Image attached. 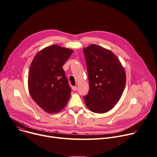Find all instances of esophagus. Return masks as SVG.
<instances>
[{
    "label": "esophagus",
    "mask_w": 157,
    "mask_h": 157,
    "mask_svg": "<svg viewBox=\"0 0 157 157\" xmlns=\"http://www.w3.org/2000/svg\"><path fill=\"white\" fill-rule=\"evenodd\" d=\"M77 89V87L76 86H73L72 87V90H73L74 91H76Z\"/></svg>",
    "instance_id": "obj_1"
}]
</instances>
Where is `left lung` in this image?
<instances>
[{
	"instance_id": "8db88e82",
	"label": "left lung",
	"mask_w": 157,
	"mask_h": 157,
	"mask_svg": "<svg viewBox=\"0 0 157 157\" xmlns=\"http://www.w3.org/2000/svg\"><path fill=\"white\" fill-rule=\"evenodd\" d=\"M83 51L90 87L83 99L91 111L105 113L121 97L126 85L125 70L117 56L103 47L93 44Z\"/></svg>"
}]
</instances>
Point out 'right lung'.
<instances>
[{"label":"right lung","mask_w":157,"mask_h":157,"mask_svg":"<svg viewBox=\"0 0 157 157\" xmlns=\"http://www.w3.org/2000/svg\"><path fill=\"white\" fill-rule=\"evenodd\" d=\"M73 50L56 44L46 47L34 57L28 74L32 99L48 113H56L67 105L71 88L62 68Z\"/></svg>","instance_id":"obj_1"}]
</instances>
